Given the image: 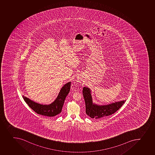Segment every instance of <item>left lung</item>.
Returning a JSON list of instances; mask_svg holds the SVG:
<instances>
[{
  "label": "left lung",
  "instance_id": "left-lung-1",
  "mask_svg": "<svg viewBox=\"0 0 155 155\" xmlns=\"http://www.w3.org/2000/svg\"><path fill=\"white\" fill-rule=\"evenodd\" d=\"M83 94L86 103V114L93 119L111 115L117 111L126 101L122 100L107 105H98L93 102L92 91L89 87H83Z\"/></svg>",
  "mask_w": 155,
  "mask_h": 155
}]
</instances>
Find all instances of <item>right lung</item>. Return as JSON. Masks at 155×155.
<instances>
[{
  "label": "right lung",
  "mask_w": 155,
  "mask_h": 155,
  "mask_svg": "<svg viewBox=\"0 0 155 155\" xmlns=\"http://www.w3.org/2000/svg\"><path fill=\"white\" fill-rule=\"evenodd\" d=\"M71 85V81L63 85L57 98L52 103L48 105L35 102L24 96H23V98L29 107L37 114L47 117H54L61 113L65 99L69 93Z\"/></svg>",
  "instance_id": "obj_1"
}]
</instances>
